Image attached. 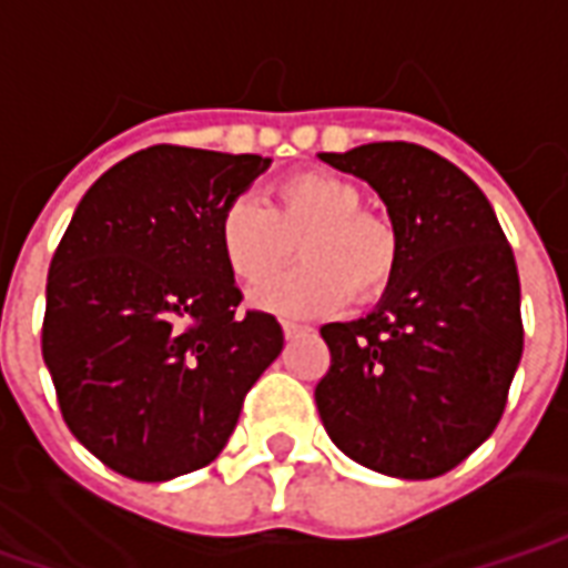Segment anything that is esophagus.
<instances>
[{"label": "esophagus", "instance_id": "1", "mask_svg": "<svg viewBox=\"0 0 568 568\" xmlns=\"http://www.w3.org/2000/svg\"><path fill=\"white\" fill-rule=\"evenodd\" d=\"M310 325H301V322H283L285 337H297V334H307Z\"/></svg>", "mask_w": 568, "mask_h": 568}]
</instances>
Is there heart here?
Returning a JSON list of instances; mask_svg holds the SVG:
<instances>
[{
    "mask_svg": "<svg viewBox=\"0 0 568 568\" xmlns=\"http://www.w3.org/2000/svg\"><path fill=\"white\" fill-rule=\"evenodd\" d=\"M362 191L341 175L304 170L271 187L267 210L252 197L224 203L219 248L236 283L261 285L282 270L294 243L305 264L255 292L273 313H322L381 297L402 261V236L386 215L362 210Z\"/></svg>",
    "mask_w": 568,
    "mask_h": 568,
    "instance_id": "heart-1",
    "label": "heart"
}]
</instances>
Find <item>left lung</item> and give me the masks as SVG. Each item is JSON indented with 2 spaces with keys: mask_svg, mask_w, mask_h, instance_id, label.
<instances>
[{
  "mask_svg": "<svg viewBox=\"0 0 568 568\" xmlns=\"http://www.w3.org/2000/svg\"><path fill=\"white\" fill-rule=\"evenodd\" d=\"M365 179L402 236L374 313L322 325L316 383L328 438L353 463L405 480L450 471L499 426L524 353L511 243L484 191L435 151L371 142L322 154Z\"/></svg>",
  "mask_w": 568,
  "mask_h": 568,
  "instance_id": "left-lung-1",
  "label": "left lung"
}]
</instances>
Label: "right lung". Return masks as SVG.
I'll return each mask as SVG.
<instances>
[{"mask_svg": "<svg viewBox=\"0 0 568 568\" xmlns=\"http://www.w3.org/2000/svg\"><path fill=\"white\" fill-rule=\"evenodd\" d=\"M258 154L151 145L81 197L48 271L42 356L69 432L112 471L170 480L210 465L283 349L215 236L267 170Z\"/></svg>", "mask_w": 568, "mask_h": 568, "instance_id": "add662e5", "label": "right lung"}]
</instances>
